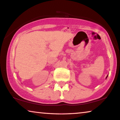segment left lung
Segmentation results:
<instances>
[{"mask_svg": "<svg viewBox=\"0 0 120 120\" xmlns=\"http://www.w3.org/2000/svg\"><path fill=\"white\" fill-rule=\"evenodd\" d=\"M107 76H108V75H107V77H106V78H107Z\"/></svg>", "mask_w": 120, "mask_h": 120, "instance_id": "left-lung-1", "label": "left lung"}]
</instances>
